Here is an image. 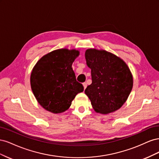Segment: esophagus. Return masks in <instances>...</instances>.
<instances>
[{
  "instance_id": "obj_1",
  "label": "esophagus",
  "mask_w": 159,
  "mask_h": 159,
  "mask_svg": "<svg viewBox=\"0 0 159 159\" xmlns=\"http://www.w3.org/2000/svg\"><path fill=\"white\" fill-rule=\"evenodd\" d=\"M83 85H84V89H85L86 88H87L88 84H87V83H86V82H84V83H83Z\"/></svg>"
}]
</instances>
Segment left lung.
<instances>
[{
	"mask_svg": "<svg viewBox=\"0 0 159 159\" xmlns=\"http://www.w3.org/2000/svg\"><path fill=\"white\" fill-rule=\"evenodd\" d=\"M85 57L92 83L85 90L96 112L115 111L126 102L133 88V76L127 64L105 50L88 49Z\"/></svg>",
	"mask_w": 159,
	"mask_h": 159,
	"instance_id": "left-lung-1",
	"label": "left lung"
}]
</instances>
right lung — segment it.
<instances>
[{
	"label": "right lung",
	"mask_w": 159,
	"mask_h": 159,
	"mask_svg": "<svg viewBox=\"0 0 159 159\" xmlns=\"http://www.w3.org/2000/svg\"><path fill=\"white\" fill-rule=\"evenodd\" d=\"M79 55L75 50L60 49L43 56L30 75L32 92L42 107L54 113L65 111L75 95L84 91L71 68Z\"/></svg>",
	"instance_id": "right-lung-1"
}]
</instances>
